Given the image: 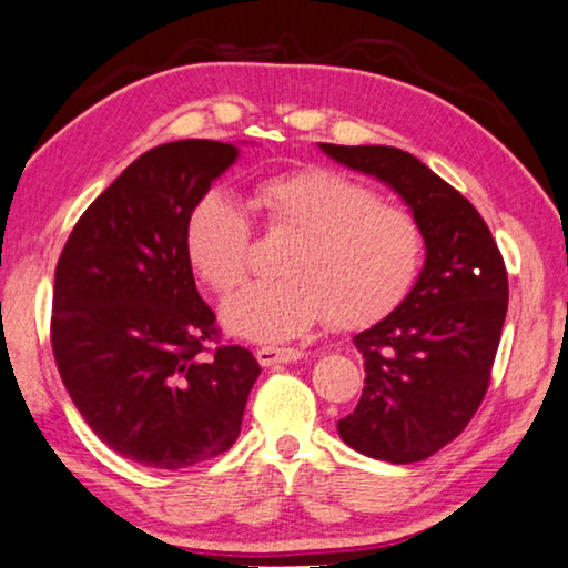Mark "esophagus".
I'll return each mask as SVG.
<instances>
[{
	"label": "esophagus",
	"mask_w": 568,
	"mask_h": 568,
	"mask_svg": "<svg viewBox=\"0 0 568 568\" xmlns=\"http://www.w3.org/2000/svg\"><path fill=\"white\" fill-rule=\"evenodd\" d=\"M302 357H304L302 349H286V347H258L256 349V359L262 367L282 365V362H296Z\"/></svg>",
	"instance_id": "obj_1"
}]
</instances>
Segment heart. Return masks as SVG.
I'll use <instances>...</instances> for the list:
<instances>
[{
    "label": "heart",
    "instance_id": "b5f03b06",
    "mask_svg": "<svg viewBox=\"0 0 568 568\" xmlns=\"http://www.w3.org/2000/svg\"><path fill=\"white\" fill-rule=\"evenodd\" d=\"M254 206L274 234H292L276 282H256L223 302L236 337L294 339L322 320L365 327L405 300L423 264V231L405 209L377 201L369 185L332 169H302L264 179ZM185 256L213 292L226 294L248 268L251 226L223 191L189 211Z\"/></svg>",
    "mask_w": 568,
    "mask_h": 568
}]
</instances>
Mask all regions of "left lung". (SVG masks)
Returning a JSON list of instances; mask_svg holds the SVG:
<instances>
[{
  "instance_id": "8db88e82",
  "label": "left lung",
  "mask_w": 568,
  "mask_h": 568,
  "mask_svg": "<svg viewBox=\"0 0 568 568\" xmlns=\"http://www.w3.org/2000/svg\"><path fill=\"white\" fill-rule=\"evenodd\" d=\"M320 151L393 189L425 241L413 290L355 334L365 387L337 423L339 438L367 458L425 460L463 433L488 389L508 310L504 256L473 203L415 155L387 145Z\"/></svg>"
}]
</instances>
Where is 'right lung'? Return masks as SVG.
I'll list each match as a JSON object with an SVG mask.
<instances>
[{"instance_id": "right-lung-1", "label": "right lung", "mask_w": 568, "mask_h": 568, "mask_svg": "<svg viewBox=\"0 0 568 568\" xmlns=\"http://www.w3.org/2000/svg\"><path fill=\"white\" fill-rule=\"evenodd\" d=\"M239 145L175 141L133 161L74 223L54 268L52 352L74 407L123 458L179 470L229 450L258 362L219 347L183 246L189 211Z\"/></svg>"}]
</instances>
